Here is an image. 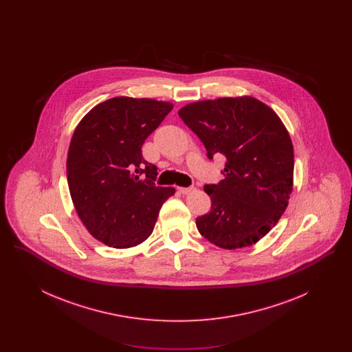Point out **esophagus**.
I'll return each mask as SVG.
<instances>
[{"instance_id": "esophagus-1", "label": "esophagus", "mask_w": 352, "mask_h": 352, "mask_svg": "<svg viewBox=\"0 0 352 352\" xmlns=\"http://www.w3.org/2000/svg\"><path fill=\"white\" fill-rule=\"evenodd\" d=\"M179 191H181L184 195H187V194L194 192V191H195V187H181Z\"/></svg>"}]
</instances>
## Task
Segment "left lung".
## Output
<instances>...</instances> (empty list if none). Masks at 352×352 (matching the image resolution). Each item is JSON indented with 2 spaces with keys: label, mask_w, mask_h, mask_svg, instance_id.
<instances>
[{
  "label": "left lung",
  "mask_w": 352,
  "mask_h": 352,
  "mask_svg": "<svg viewBox=\"0 0 352 352\" xmlns=\"http://www.w3.org/2000/svg\"><path fill=\"white\" fill-rule=\"evenodd\" d=\"M208 158H227L224 179L206 184L211 210L197 228L223 250L250 247L283 217L293 190L294 151L277 113L252 96L190 102L178 111Z\"/></svg>",
  "instance_id": "left-lung-1"
}]
</instances>
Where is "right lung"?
Segmentation results:
<instances>
[{
  "label": "right lung",
  "mask_w": 352,
  "mask_h": 352,
  "mask_svg": "<svg viewBox=\"0 0 352 352\" xmlns=\"http://www.w3.org/2000/svg\"><path fill=\"white\" fill-rule=\"evenodd\" d=\"M173 107L118 96L94 107L74 132L67 154L71 199L87 231L105 245L124 250L145 241L175 192L154 184L157 168L141 151Z\"/></svg>",
  "instance_id": "add662e5"
}]
</instances>
